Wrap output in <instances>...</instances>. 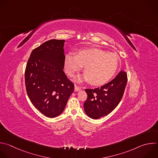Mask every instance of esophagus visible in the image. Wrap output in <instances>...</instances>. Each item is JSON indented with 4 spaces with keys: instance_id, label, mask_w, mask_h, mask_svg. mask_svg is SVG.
<instances>
[{
    "instance_id": "esophagus-1",
    "label": "esophagus",
    "mask_w": 158,
    "mask_h": 158,
    "mask_svg": "<svg viewBox=\"0 0 158 158\" xmlns=\"http://www.w3.org/2000/svg\"><path fill=\"white\" fill-rule=\"evenodd\" d=\"M81 90V87H79V86H77L76 85H74V91L78 92V91H79Z\"/></svg>"
}]
</instances>
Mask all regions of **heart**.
Listing matches in <instances>:
<instances>
[{
  "mask_svg": "<svg viewBox=\"0 0 158 158\" xmlns=\"http://www.w3.org/2000/svg\"><path fill=\"white\" fill-rule=\"evenodd\" d=\"M118 56L98 48L80 49L77 55L68 53L65 56L64 67L70 76H73L84 66V73L76 81H89L100 85L109 82L118 66Z\"/></svg>",
  "mask_w": 158,
  "mask_h": 158,
  "instance_id": "1",
  "label": "heart"
}]
</instances>
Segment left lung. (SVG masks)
I'll return each instance as SVG.
<instances>
[{
  "label": "left lung",
  "instance_id": "obj_1",
  "mask_svg": "<svg viewBox=\"0 0 158 158\" xmlns=\"http://www.w3.org/2000/svg\"><path fill=\"white\" fill-rule=\"evenodd\" d=\"M127 83V74L123 70L109 83L94 89H85L87 100L84 103L86 115L98 119L112 112L120 102Z\"/></svg>",
  "mask_w": 158,
  "mask_h": 158
}]
</instances>
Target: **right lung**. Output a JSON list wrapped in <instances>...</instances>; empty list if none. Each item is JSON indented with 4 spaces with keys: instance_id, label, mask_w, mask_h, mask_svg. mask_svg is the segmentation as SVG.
Here are the masks:
<instances>
[{
    "instance_id": "add662e5",
    "label": "right lung",
    "mask_w": 158,
    "mask_h": 158,
    "mask_svg": "<svg viewBox=\"0 0 158 158\" xmlns=\"http://www.w3.org/2000/svg\"><path fill=\"white\" fill-rule=\"evenodd\" d=\"M64 40H50L34 49L25 73L27 94L33 106L44 115L61 114L74 92V85L63 71Z\"/></svg>"
}]
</instances>
